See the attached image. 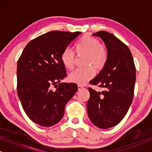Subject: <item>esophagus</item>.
<instances>
[{
	"mask_svg": "<svg viewBox=\"0 0 152 152\" xmlns=\"http://www.w3.org/2000/svg\"><path fill=\"white\" fill-rule=\"evenodd\" d=\"M83 88H84V86H82V85H78V90H79V91L82 90Z\"/></svg>",
	"mask_w": 152,
	"mask_h": 152,
	"instance_id": "34e87169",
	"label": "esophagus"
}]
</instances>
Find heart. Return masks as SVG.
Listing matches in <instances>:
<instances>
[{
    "label": "heart",
    "mask_w": 152,
    "mask_h": 152,
    "mask_svg": "<svg viewBox=\"0 0 152 152\" xmlns=\"http://www.w3.org/2000/svg\"><path fill=\"white\" fill-rule=\"evenodd\" d=\"M75 50L77 55H84V68H77L69 75L70 82L78 84H84L92 79L95 69L100 70L107 63L109 53L107 48L96 38L84 35L75 44ZM61 61L67 69L71 70L75 66V54L69 48H66L61 55Z\"/></svg>",
    "instance_id": "obj_1"
}]
</instances>
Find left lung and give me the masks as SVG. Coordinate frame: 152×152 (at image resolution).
<instances>
[{"mask_svg":"<svg viewBox=\"0 0 152 152\" xmlns=\"http://www.w3.org/2000/svg\"><path fill=\"white\" fill-rule=\"evenodd\" d=\"M93 35L102 39L109 57L100 72L89 82L104 91H97L89 87L87 111L93 124L99 128L109 129L123 119L132 104L136 66L127 45L113 34L99 31Z\"/></svg>","mask_w":152,"mask_h":152,"instance_id":"obj_1","label":"left lung"}]
</instances>
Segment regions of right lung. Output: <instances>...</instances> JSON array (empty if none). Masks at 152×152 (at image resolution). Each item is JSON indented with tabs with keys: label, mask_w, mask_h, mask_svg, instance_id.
Masks as SVG:
<instances>
[{
	"label": "right lung",
	"mask_w": 152,
	"mask_h": 152,
	"mask_svg": "<svg viewBox=\"0 0 152 152\" xmlns=\"http://www.w3.org/2000/svg\"><path fill=\"white\" fill-rule=\"evenodd\" d=\"M81 33L55 30L43 34L26 45L18 60V97L29 118L39 125L59 122L77 91L75 83H59L67 75L61 55Z\"/></svg>",
	"instance_id": "add662e5"
}]
</instances>
